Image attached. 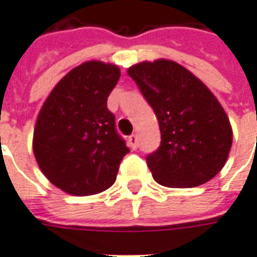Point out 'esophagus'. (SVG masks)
<instances>
[{"instance_id":"34e87169","label":"esophagus","mask_w":257,"mask_h":257,"mask_svg":"<svg viewBox=\"0 0 257 257\" xmlns=\"http://www.w3.org/2000/svg\"><path fill=\"white\" fill-rule=\"evenodd\" d=\"M128 143H130V147H132L133 150H136L139 147V137H137V134H132L128 137Z\"/></svg>"}]
</instances>
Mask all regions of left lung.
<instances>
[{"instance_id": "1", "label": "left lung", "mask_w": 257, "mask_h": 257, "mask_svg": "<svg viewBox=\"0 0 257 257\" xmlns=\"http://www.w3.org/2000/svg\"><path fill=\"white\" fill-rule=\"evenodd\" d=\"M127 74L158 118L161 146L147 157L154 180L187 189L213 179L232 146L229 118L213 92L183 65L165 58L141 61Z\"/></svg>"}]
</instances>
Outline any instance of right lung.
Listing matches in <instances>:
<instances>
[{
    "instance_id": "right-lung-1",
    "label": "right lung",
    "mask_w": 257,
    "mask_h": 257,
    "mask_svg": "<svg viewBox=\"0 0 257 257\" xmlns=\"http://www.w3.org/2000/svg\"><path fill=\"white\" fill-rule=\"evenodd\" d=\"M118 78L116 64L85 61L58 81L37 114L33 154L44 176L63 192L98 194L116 180L130 151L106 105Z\"/></svg>"
}]
</instances>
